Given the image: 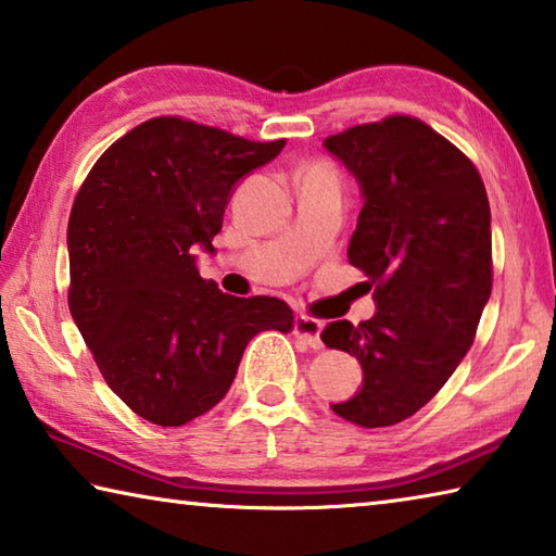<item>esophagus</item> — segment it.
Here are the masks:
<instances>
[{
    "label": "esophagus",
    "instance_id": "esophagus-1",
    "mask_svg": "<svg viewBox=\"0 0 556 556\" xmlns=\"http://www.w3.org/2000/svg\"><path fill=\"white\" fill-rule=\"evenodd\" d=\"M321 328H324V324L316 321V318H312V316L301 314L294 318V336L299 338V341H304L308 348H314V351L324 348Z\"/></svg>",
    "mask_w": 556,
    "mask_h": 556
}]
</instances>
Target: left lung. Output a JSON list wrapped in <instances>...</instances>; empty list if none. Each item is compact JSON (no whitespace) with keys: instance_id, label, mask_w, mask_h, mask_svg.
<instances>
[{"instance_id":"left-lung-1","label":"left lung","mask_w":556,"mask_h":556,"mask_svg":"<svg viewBox=\"0 0 556 556\" xmlns=\"http://www.w3.org/2000/svg\"><path fill=\"white\" fill-rule=\"evenodd\" d=\"M324 147L361 186L348 260L378 308L324 328L321 341L363 368V388L331 409L357 427H392L444 388L473 343L493 287L491 205L470 159L421 119L392 115Z\"/></svg>"}]
</instances>
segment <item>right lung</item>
<instances>
[{
	"mask_svg": "<svg viewBox=\"0 0 556 556\" xmlns=\"http://www.w3.org/2000/svg\"><path fill=\"white\" fill-rule=\"evenodd\" d=\"M285 144L154 117L117 139L75 195L71 316L110 390L152 425L213 409L252 338L294 326L281 299L223 294L195 262L215 252L240 178Z\"/></svg>",
	"mask_w": 556,
	"mask_h": 556,
	"instance_id": "right-lung-1",
	"label": "right lung"
}]
</instances>
